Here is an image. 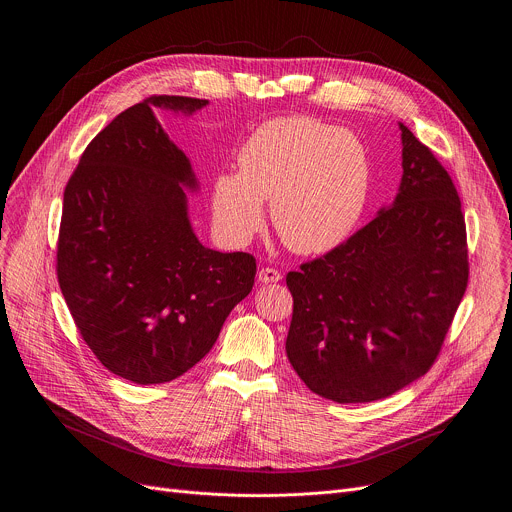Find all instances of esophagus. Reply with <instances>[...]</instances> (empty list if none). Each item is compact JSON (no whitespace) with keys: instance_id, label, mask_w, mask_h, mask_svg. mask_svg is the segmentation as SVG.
I'll list each match as a JSON object with an SVG mask.
<instances>
[{"instance_id":"obj_1","label":"esophagus","mask_w":512,"mask_h":512,"mask_svg":"<svg viewBox=\"0 0 512 512\" xmlns=\"http://www.w3.org/2000/svg\"><path fill=\"white\" fill-rule=\"evenodd\" d=\"M281 279V273L273 267H261L257 271V281L259 283H277Z\"/></svg>"}]
</instances>
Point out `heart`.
<instances>
[{"label":"heart","mask_w":512,"mask_h":512,"mask_svg":"<svg viewBox=\"0 0 512 512\" xmlns=\"http://www.w3.org/2000/svg\"><path fill=\"white\" fill-rule=\"evenodd\" d=\"M239 172L212 184L214 223L227 239L245 241L271 200V223L296 253L338 247L356 229L371 194V156L354 133L310 117L259 125L241 145Z\"/></svg>","instance_id":"b5f03b06"}]
</instances>
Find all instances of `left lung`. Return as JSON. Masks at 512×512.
<instances>
[{
	"label": "left lung",
	"instance_id": "obj_1",
	"mask_svg": "<svg viewBox=\"0 0 512 512\" xmlns=\"http://www.w3.org/2000/svg\"><path fill=\"white\" fill-rule=\"evenodd\" d=\"M403 176L393 204L320 259L289 271L285 352L316 395L371 403L433 364L468 285L456 186L403 125Z\"/></svg>",
	"mask_w": 512,
	"mask_h": 512
}]
</instances>
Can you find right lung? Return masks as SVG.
<instances>
[{
	"label": "right lung",
	"mask_w": 512,
	"mask_h": 512,
	"mask_svg": "<svg viewBox=\"0 0 512 512\" xmlns=\"http://www.w3.org/2000/svg\"><path fill=\"white\" fill-rule=\"evenodd\" d=\"M206 105L160 95L125 109L89 143L64 190L62 296L93 354L137 385L190 371L255 283L249 253L198 241L188 216L196 174L156 117Z\"/></svg>",
	"instance_id": "right-lung-1"
}]
</instances>
